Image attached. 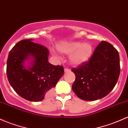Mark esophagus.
<instances>
[{"instance_id":"obj_1","label":"esophagus","mask_w":128,"mask_h":128,"mask_svg":"<svg viewBox=\"0 0 128 128\" xmlns=\"http://www.w3.org/2000/svg\"><path fill=\"white\" fill-rule=\"evenodd\" d=\"M69 71H70V70L68 69V68H64V72H69Z\"/></svg>"}]
</instances>
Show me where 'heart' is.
Returning <instances> with one entry per match:
<instances>
[{"label": "heart", "mask_w": 128, "mask_h": 128, "mask_svg": "<svg viewBox=\"0 0 128 128\" xmlns=\"http://www.w3.org/2000/svg\"><path fill=\"white\" fill-rule=\"evenodd\" d=\"M62 53L70 54V62L74 66H78L88 61L92 53V45L88 43L82 44L80 42H73L65 44H60L57 46ZM52 53L56 54L54 51Z\"/></svg>", "instance_id": "b5f03b06"}]
</instances>
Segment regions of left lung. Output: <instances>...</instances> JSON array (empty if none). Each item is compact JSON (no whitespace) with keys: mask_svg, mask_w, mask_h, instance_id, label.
I'll list each match as a JSON object with an SVG mask.
<instances>
[{"mask_svg":"<svg viewBox=\"0 0 128 128\" xmlns=\"http://www.w3.org/2000/svg\"><path fill=\"white\" fill-rule=\"evenodd\" d=\"M71 70L75 75L72 88L76 96L87 101L100 99L112 91L118 81L119 54L110 43L102 41L88 61Z\"/></svg>","mask_w":128,"mask_h":128,"instance_id":"8db88e82","label":"left lung"}]
</instances>
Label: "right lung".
<instances>
[{"mask_svg":"<svg viewBox=\"0 0 128 128\" xmlns=\"http://www.w3.org/2000/svg\"><path fill=\"white\" fill-rule=\"evenodd\" d=\"M32 40H21L12 48L8 56L6 75L18 94L26 100L38 102L56 86L64 74V68L50 64L48 50ZM31 57L30 65L26 68L25 61Z\"/></svg>","mask_w":128,"mask_h":128,"instance_id":"right-lung-1","label":"right lung"}]
</instances>
